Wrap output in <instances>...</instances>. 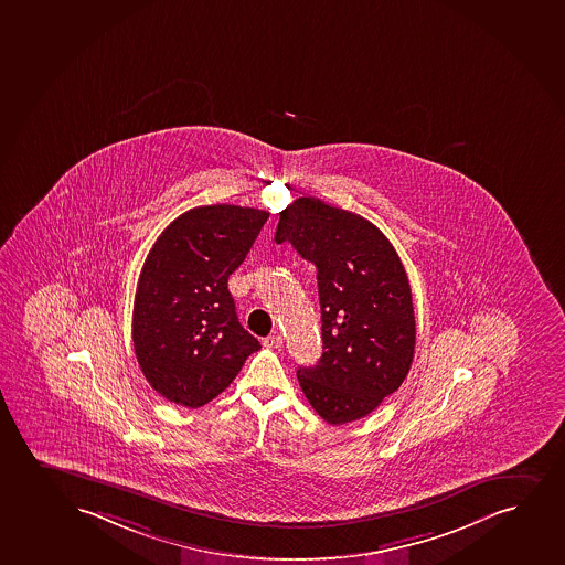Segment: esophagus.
<instances>
[{
    "label": "esophagus",
    "mask_w": 565,
    "mask_h": 565,
    "mask_svg": "<svg viewBox=\"0 0 565 565\" xmlns=\"http://www.w3.org/2000/svg\"><path fill=\"white\" fill-rule=\"evenodd\" d=\"M263 344H265L266 348H276V350H279V348L284 345V337H281V334H270V337H266V339L263 340Z\"/></svg>",
    "instance_id": "34e87169"
}]
</instances>
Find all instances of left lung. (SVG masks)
Wrapping results in <instances>:
<instances>
[{"instance_id": "left-lung-1", "label": "left lung", "mask_w": 565, "mask_h": 565, "mask_svg": "<svg viewBox=\"0 0 565 565\" xmlns=\"http://www.w3.org/2000/svg\"><path fill=\"white\" fill-rule=\"evenodd\" d=\"M276 242L318 268L323 353L297 371L327 424L365 418L411 371L416 319L392 242L358 213L302 196L279 213Z\"/></svg>"}]
</instances>
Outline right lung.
Instances as JSON below:
<instances>
[{
    "label": "right lung",
    "mask_w": 565,
    "mask_h": 565,
    "mask_svg": "<svg viewBox=\"0 0 565 565\" xmlns=\"http://www.w3.org/2000/svg\"><path fill=\"white\" fill-rule=\"evenodd\" d=\"M266 220L268 212L255 207H193L147 255L134 299V350L147 382L170 403L206 405L259 350L239 326L226 281Z\"/></svg>",
    "instance_id": "obj_1"
}]
</instances>
